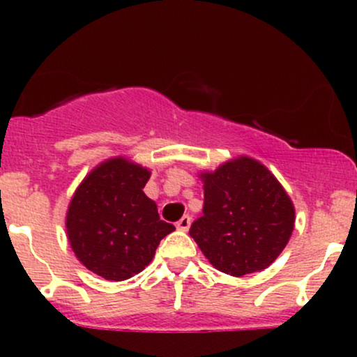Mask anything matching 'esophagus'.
Masks as SVG:
<instances>
[{
  "label": "esophagus",
  "mask_w": 357,
  "mask_h": 357,
  "mask_svg": "<svg viewBox=\"0 0 357 357\" xmlns=\"http://www.w3.org/2000/svg\"><path fill=\"white\" fill-rule=\"evenodd\" d=\"M190 227H191V216H188V215H184L183 218L176 223V228L181 231H188L190 230Z\"/></svg>",
  "instance_id": "1"
}]
</instances>
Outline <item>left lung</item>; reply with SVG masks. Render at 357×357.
I'll list each match as a JSON object with an SVG mask.
<instances>
[{
  "label": "left lung",
  "mask_w": 357,
  "mask_h": 357,
  "mask_svg": "<svg viewBox=\"0 0 357 357\" xmlns=\"http://www.w3.org/2000/svg\"><path fill=\"white\" fill-rule=\"evenodd\" d=\"M203 216L190 235L208 261L233 277L267 268L289 243L296 210L284 186L255 159L240 155L199 174Z\"/></svg>",
  "instance_id": "obj_1"
}]
</instances>
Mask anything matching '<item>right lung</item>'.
<instances>
[{
  "instance_id": "add662e5",
  "label": "right lung",
  "mask_w": 357,
  "mask_h": 357,
  "mask_svg": "<svg viewBox=\"0 0 357 357\" xmlns=\"http://www.w3.org/2000/svg\"><path fill=\"white\" fill-rule=\"evenodd\" d=\"M151 171L110 158L85 176L68 204L67 236L85 268L121 282L142 272L159 241L174 231L144 195Z\"/></svg>"
}]
</instances>
